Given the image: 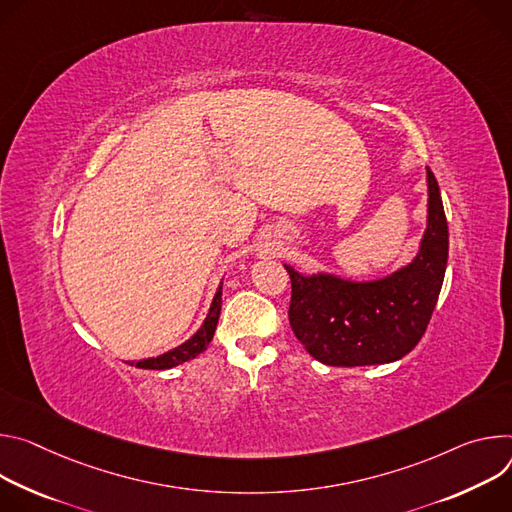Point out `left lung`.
Listing matches in <instances>:
<instances>
[{
	"instance_id": "left-lung-1",
	"label": "left lung",
	"mask_w": 512,
	"mask_h": 512,
	"mask_svg": "<svg viewBox=\"0 0 512 512\" xmlns=\"http://www.w3.org/2000/svg\"><path fill=\"white\" fill-rule=\"evenodd\" d=\"M427 230L411 264L378 280L291 276L289 321L305 350L327 366L388 364L423 337L443 285L449 234L439 185L427 166Z\"/></svg>"
}]
</instances>
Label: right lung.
<instances>
[{"label": "right lung", "instance_id": "obj_1", "mask_svg": "<svg viewBox=\"0 0 512 512\" xmlns=\"http://www.w3.org/2000/svg\"><path fill=\"white\" fill-rule=\"evenodd\" d=\"M219 313H221V285L211 301V307H209V313L203 321V325L199 327V331L187 339L185 344H181L179 348L170 350L166 354H160L156 358H146V360H140L136 362V368H144V370H166V368H175L183 362H189L193 358H197L201 352L207 350L209 342L213 339V333H215V327H217V321H219Z\"/></svg>", "mask_w": 512, "mask_h": 512}]
</instances>
